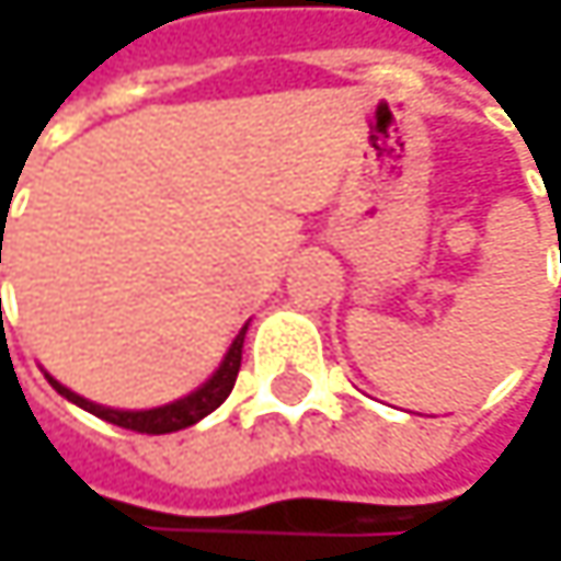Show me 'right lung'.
<instances>
[{
	"label": "right lung",
	"instance_id": "1",
	"mask_svg": "<svg viewBox=\"0 0 561 561\" xmlns=\"http://www.w3.org/2000/svg\"><path fill=\"white\" fill-rule=\"evenodd\" d=\"M243 334H247V328L233 337V344H230L224 364L217 367V374H214L201 390H194L191 396L178 399V402H169V405H159V409H142V412L106 409V405H96V402H90V399L70 392L67 387H60L51 377H48V383H51L60 396H67L70 402H77L80 409L93 412V415L103 419V422H113V425H119V428H133V432H142V435H169V432H178V428H187V425L201 422L204 415H210V412L230 396L233 383H237V374H240Z\"/></svg>",
	"mask_w": 561,
	"mask_h": 561
}]
</instances>
